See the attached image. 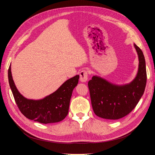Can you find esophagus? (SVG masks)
<instances>
[{
  "instance_id": "1",
  "label": "esophagus",
  "mask_w": 155,
  "mask_h": 155,
  "mask_svg": "<svg viewBox=\"0 0 155 155\" xmlns=\"http://www.w3.org/2000/svg\"><path fill=\"white\" fill-rule=\"evenodd\" d=\"M88 71L87 70H83L79 73V79L81 82H86L88 79Z\"/></svg>"
}]
</instances>
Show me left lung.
I'll use <instances>...</instances> for the list:
<instances>
[{
  "label": "left lung",
  "instance_id": "1",
  "mask_svg": "<svg viewBox=\"0 0 155 155\" xmlns=\"http://www.w3.org/2000/svg\"><path fill=\"white\" fill-rule=\"evenodd\" d=\"M139 59L138 70L133 81L124 85L112 84L106 79L93 76L88 83L92 109L102 118L118 120L129 114L143 94L147 81L143 54L134 44Z\"/></svg>",
  "mask_w": 155,
  "mask_h": 155
}]
</instances>
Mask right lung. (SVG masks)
Returning a JSON list of instances; mask_svg holds the SVG:
<instances>
[{
    "label": "right lung",
    "mask_w": 155,
    "mask_h": 155,
    "mask_svg": "<svg viewBox=\"0 0 155 155\" xmlns=\"http://www.w3.org/2000/svg\"><path fill=\"white\" fill-rule=\"evenodd\" d=\"M79 78V75H76L49 96L34 100L27 99L18 91L12 78L11 64L8 69L9 84L21 113L27 118L45 124L59 122L67 116L72 91L78 85Z\"/></svg>",
    "instance_id": "right-lung-1"
}]
</instances>
